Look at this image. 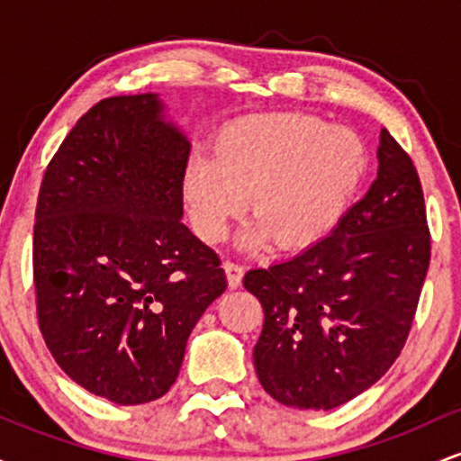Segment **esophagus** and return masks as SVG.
<instances>
[{"instance_id": "esophagus-1", "label": "esophagus", "mask_w": 461, "mask_h": 461, "mask_svg": "<svg viewBox=\"0 0 461 461\" xmlns=\"http://www.w3.org/2000/svg\"><path fill=\"white\" fill-rule=\"evenodd\" d=\"M225 268V275H227V284H230V288H238V285L242 284V275H245V267L238 262H231L227 260L223 264Z\"/></svg>"}]
</instances>
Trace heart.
Wrapping results in <instances>:
<instances>
[{
    "label": "heart",
    "instance_id": "heart-1",
    "mask_svg": "<svg viewBox=\"0 0 461 461\" xmlns=\"http://www.w3.org/2000/svg\"><path fill=\"white\" fill-rule=\"evenodd\" d=\"M368 171L357 131L301 113L249 114L212 136V158L190 160L182 199L203 242H219L245 212L256 221L238 245L284 251L308 249L330 236L351 208Z\"/></svg>",
    "mask_w": 461,
    "mask_h": 461
}]
</instances>
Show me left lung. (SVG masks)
Here are the masks:
<instances>
[{"instance_id": "1", "label": "left lung", "mask_w": 461, "mask_h": 461, "mask_svg": "<svg viewBox=\"0 0 461 461\" xmlns=\"http://www.w3.org/2000/svg\"><path fill=\"white\" fill-rule=\"evenodd\" d=\"M377 179L330 236L242 284L264 310L258 379L279 403L333 410L362 394L403 348L431 258L414 162L388 130Z\"/></svg>"}]
</instances>
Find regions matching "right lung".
Segmentation results:
<instances>
[{
  "label": "right lung",
  "mask_w": 461,
  "mask_h": 461,
  "mask_svg": "<svg viewBox=\"0 0 461 461\" xmlns=\"http://www.w3.org/2000/svg\"><path fill=\"white\" fill-rule=\"evenodd\" d=\"M190 142L153 93L95 104L36 203V314L73 382L116 405L160 399L225 293L219 256L182 223Z\"/></svg>",
  "instance_id": "obj_1"
}]
</instances>
